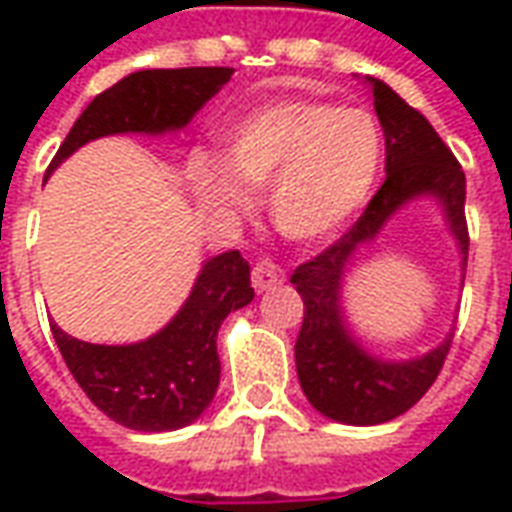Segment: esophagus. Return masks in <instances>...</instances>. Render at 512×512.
I'll return each mask as SVG.
<instances>
[{
    "label": "esophagus",
    "mask_w": 512,
    "mask_h": 512,
    "mask_svg": "<svg viewBox=\"0 0 512 512\" xmlns=\"http://www.w3.org/2000/svg\"><path fill=\"white\" fill-rule=\"evenodd\" d=\"M282 279H285V271L277 263H271V260H260L252 268V285H255L257 293L277 288V285H282Z\"/></svg>",
    "instance_id": "esophagus-1"
}]
</instances>
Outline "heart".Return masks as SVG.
I'll use <instances>...</instances> for the list:
<instances>
[{
    "label": "heart",
    "instance_id": "1",
    "mask_svg": "<svg viewBox=\"0 0 512 512\" xmlns=\"http://www.w3.org/2000/svg\"><path fill=\"white\" fill-rule=\"evenodd\" d=\"M384 134L367 109L326 101H282L246 115L224 147V163L194 158L191 180L213 211L246 213L249 189H266L279 233L318 241L340 230L373 191Z\"/></svg>",
    "mask_w": 512,
    "mask_h": 512
}]
</instances>
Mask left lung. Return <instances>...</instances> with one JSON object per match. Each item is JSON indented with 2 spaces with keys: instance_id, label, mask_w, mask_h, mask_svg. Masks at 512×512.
Wrapping results in <instances>:
<instances>
[{
  "instance_id": "obj_1",
  "label": "left lung",
  "mask_w": 512,
  "mask_h": 512,
  "mask_svg": "<svg viewBox=\"0 0 512 512\" xmlns=\"http://www.w3.org/2000/svg\"><path fill=\"white\" fill-rule=\"evenodd\" d=\"M378 123L384 128L386 180L348 233L321 255L301 263L290 282L304 301V323L296 340V373L304 395L323 417L345 425H381L406 414L428 392L450 354L452 334L419 359L384 362L370 356L348 332L340 307L343 277L359 246L376 241L384 224L417 197L439 200L461 252L469 257L466 175L458 158L425 115L408 106L389 84L370 79Z\"/></svg>"
}]
</instances>
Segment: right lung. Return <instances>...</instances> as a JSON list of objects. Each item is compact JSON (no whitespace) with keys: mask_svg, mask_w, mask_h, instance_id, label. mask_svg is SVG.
<instances>
[{"mask_svg":"<svg viewBox=\"0 0 512 512\" xmlns=\"http://www.w3.org/2000/svg\"><path fill=\"white\" fill-rule=\"evenodd\" d=\"M233 68L136 71L95 95L46 169L51 175L79 147L109 134H164L189 123L230 82ZM255 299L249 263L238 249L202 266L178 315L153 337L131 345H93L51 323L65 365L84 395L142 433L178 430L211 406L219 386L216 334L230 312Z\"/></svg>","mask_w":512,"mask_h":512,"instance_id":"1","label":"right lung"}]
</instances>
